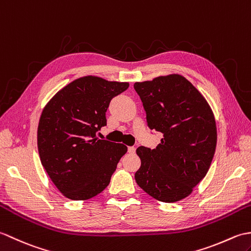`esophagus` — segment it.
Segmentation results:
<instances>
[{"mask_svg":"<svg viewBox=\"0 0 251 251\" xmlns=\"http://www.w3.org/2000/svg\"><path fill=\"white\" fill-rule=\"evenodd\" d=\"M127 151L130 153H134L135 152V147L134 146H129L127 147Z\"/></svg>","mask_w":251,"mask_h":251,"instance_id":"34e87169","label":"esophagus"}]
</instances>
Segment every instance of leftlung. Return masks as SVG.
<instances>
[{
  "label": "left lung",
  "mask_w": 251,
  "mask_h": 251,
  "mask_svg": "<svg viewBox=\"0 0 251 251\" xmlns=\"http://www.w3.org/2000/svg\"><path fill=\"white\" fill-rule=\"evenodd\" d=\"M134 89L146 111L148 126L163 134L154 149H136L142 164L135 180L158 201H180L207 174L213 161L217 144L213 111L181 75L135 82Z\"/></svg>",
  "instance_id": "left-lung-1"
}]
</instances>
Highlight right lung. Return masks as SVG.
<instances>
[{
	"label": "right lung",
	"mask_w": 251,
	"mask_h": 251,
	"mask_svg": "<svg viewBox=\"0 0 251 251\" xmlns=\"http://www.w3.org/2000/svg\"><path fill=\"white\" fill-rule=\"evenodd\" d=\"M127 82L86 76L65 86L44 108L37 129L41 162L68 199L83 201L108 186L117 164L127 151L124 144L100 140L111 99Z\"/></svg>",
	"instance_id": "add662e5"
}]
</instances>
